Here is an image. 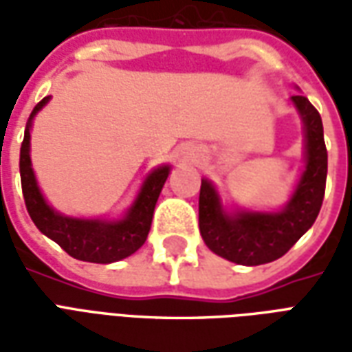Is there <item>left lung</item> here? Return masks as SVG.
I'll return each mask as SVG.
<instances>
[{"instance_id":"obj_1","label":"left lung","mask_w":352,"mask_h":352,"mask_svg":"<svg viewBox=\"0 0 352 352\" xmlns=\"http://www.w3.org/2000/svg\"><path fill=\"white\" fill-rule=\"evenodd\" d=\"M292 105L303 122L302 175L285 207L275 211L226 209L214 184L201 179L199 234L222 258L241 265H260L280 258L313 226L322 206L328 171V153L318 111L305 96H292Z\"/></svg>"}]
</instances>
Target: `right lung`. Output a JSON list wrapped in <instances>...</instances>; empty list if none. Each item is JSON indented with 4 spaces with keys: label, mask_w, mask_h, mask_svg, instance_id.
Returning <instances> with one entry per match:
<instances>
[{
    "label": "right lung",
    "mask_w": 352,
    "mask_h": 352,
    "mask_svg": "<svg viewBox=\"0 0 352 352\" xmlns=\"http://www.w3.org/2000/svg\"><path fill=\"white\" fill-rule=\"evenodd\" d=\"M50 96L43 98L28 118L24 141L20 146V181L28 213L41 234L56 241L69 256L94 264H111L128 258L146 241L154 207L162 186L168 179L171 166L162 164L146 173L133 204L120 219H85L60 213L43 196L35 179L30 156V131L35 115L49 103Z\"/></svg>",
    "instance_id": "1"
}]
</instances>
